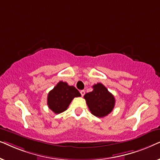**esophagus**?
I'll return each instance as SVG.
<instances>
[{
	"label": "esophagus",
	"mask_w": 160,
	"mask_h": 160,
	"mask_svg": "<svg viewBox=\"0 0 160 160\" xmlns=\"http://www.w3.org/2000/svg\"><path fill=\"white\" fill-rule=\"evenodd\" d=\"M80 93H81V95H82V96H84V94H85V91L84 90H81Z\"/></svg>",
	"instance_id": "obj_1"
}]
</instances>
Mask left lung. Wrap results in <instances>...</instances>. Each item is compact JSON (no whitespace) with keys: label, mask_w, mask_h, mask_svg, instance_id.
Returning a JSON list of instances; mask_svg holds the SVG:
<instances>
[{"label":"left lung","mask_w":160,"mask_h":160,"mask_svg":"<svg viewBox=\"0 0 160 160\" xmlns=\"http://www.w3.org/2000/svg\"><path fill=\"white\" fill-rule=\"evenodd\" d=\"M92 88V91L84 96L89 111L95 117H106L114 108L115 98L101 83L93 85Z\"/></svg>","instance_id":"left-lung-1"}]
</instances>
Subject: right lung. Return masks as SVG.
Instances as JSON below:
<instances>
[{
	"instance_id": "obj_1",
	"label": "right lung",
	"mask_w": 160,
	"mask_h": 160,
	"mask_svg": "<svg viewBox=\"0 0 160 160\" xmlns=\"http://www.w3.org/2000/svg\"><path fill=\"white\" fill-rule=\"evenodd\" d=\"M80 96V92L73 86L60 82L48 94L47 105L54 113L58 114L67 110L74 98Z\"/></svg>"
}]
</instances>
